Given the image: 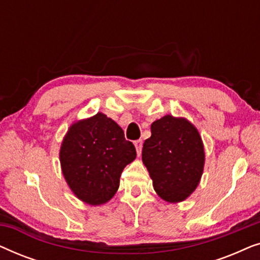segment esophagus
Segmentation results:
<instances>
[{
    "instance_id": "1",
    "label": "esophagus",
    "mask_w": 260,
    "mask_h": 260,
    "mask_svg": "<svg viewBox=\"0 0 260 260\" xmlns=\"http://www.w3.org/2000/svg\"><path fill=\"white\" fill-rule=\"evenodd\" d=\"M135 144V148H136V151H137V155L141 156V152H142V147H143V142L142 140H137L134 142Z\"/></svg>"
}]
</instances>
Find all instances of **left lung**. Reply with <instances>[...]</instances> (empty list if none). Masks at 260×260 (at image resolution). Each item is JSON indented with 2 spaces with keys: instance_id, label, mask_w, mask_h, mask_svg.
Returning <instances> with one entry per match:
<instances>
[{
  "instance_id": "obj_1",
  "label": "left lung",
  "mask_w": 260,
  "mask_h": 260,
  "mask_svg": "<svg viewBox=\"0 0 260 260\" xmlns=\"http://www.w3.org/2000/svg\"><path fill=\"white\" fill-rule=\"evenodd\" d=\"M142 159L156 193L166 201H183L200 182L204 144L193 124L168 115L151 124V136L144 142Z\"/></svg>"
}]
</instances>
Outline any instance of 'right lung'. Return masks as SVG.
<instances>
[{"mask_svg":"<svg viewBox=\"0 0 260 260\" xmlns=\"http://www.w3.org/2000/svg\"><path fill=\"white\" fill-rule=\"evenodd\" d=\"M135 157L136 149L122 127L101 112L74 123L60 149L66 182L80 200L93 206L116 194L120 174Z\"/></svg>","mask_w":260,"mask_h":260,"instance_id":"1","label":"right lung"}]
</instances>
